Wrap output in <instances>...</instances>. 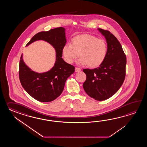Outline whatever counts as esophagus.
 <instances>
[{"label": "esophagus", "instance_id": "esophagus-1", "mask_svg": "<svg viewBox=\"0 0 147 147\" xmlns=\"http://www.w3.org/2000/svg\"><path fill=\"white\" fill-rule=\"evenodd\" d=\"M81 70V69H80V68H78V67H76L75 68V71L76 72H79V71H80Z\"/></svg>", "mask_w": 147, "mask_h": 147}]
</instances>
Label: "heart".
Masks as SVG:
<instances>
[{
	"mask_svg": "<svg viewBox=\"0 0 147 147\" xmlns=\"http://www.w3.org/2000/svg\"><path fill=\"white\" fill-rule=\"evenodd\" d=\"M108 46L103 39L90 34L78 35L73 38L71 44H66L63 48L64 59L72 63L79 57L78 63L90 68L100 66L106 58Z\"/></svg>",
	"mask_w": 147,
	"mask_h": 147,
	"instance_id": "1",
	"label": "heart"
}]
</instances>
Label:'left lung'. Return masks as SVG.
<instances>
[{
    "label": "left lung",
    "instance_id": "1",
    "mask_svg": "<svg viewBox=\"0 0 147 147\" xmlns=\"http://www.w3.org/2000/svg\"><path fill=\"white\" fill-rule=\"evenodd\" d=\"M98 30L106 40L108 53L99 67L83 70L87 76L83 88L89 96L103 101L113 96L121 87L125 80L127 60L117 38L108 30L100 28Z\"/></svg>",
    "mask_w": 147,
    "mask_h": 147
}]
</instances>
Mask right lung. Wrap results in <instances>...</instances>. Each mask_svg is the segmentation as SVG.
Masks as SVG:
<instances>
[{"label":"right lung","instance_id":"add662e5","mask_svg":"<svg viewBox=\"0 0 147 147\" xmlns=\"http://www.w3.org/2000/svg\"><path fill=\"white\" fill-rule=\"evenodd\" d=\"M66 29L63 27L41 31L35 34L26 45L36 41L44 40L56 50V61L53 67L45 72H35L26 65L22 55L19 63L20 83L25 91L36 100L47 102L56 99L63 92L67 78L75 72V67L63 58V48L66 45Z\"/></svg>","mask_w":147,"mask_h":147}]
</instances>
